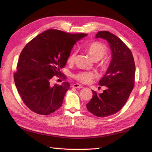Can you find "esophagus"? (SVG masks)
<instances>
[{"mask_svg": "<svg viewBox=\"0 0 152 152\" xmlns=\"http://www.w3.org/2000/svg\"><path fill=\"white\" fill-rule=\"evenodd\" d=\"M72 87L73 88H83V86H81V85L79 84H74Z\"/></svg>", "mask_w": 152, "mask_h": 152, "instance_id": "1", "label": "esophagus"}]
</instances>
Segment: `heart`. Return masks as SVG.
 I'll return each instance as SVG.
<instances>
[{
	"label": "heart",
	"instance_id": "b5f03b06",
	"mask_svg": "<svg viewBox=\"0 0 152 152\" xmlns=\"http://www.w3.org/2000/svg\"><path fill=\"white\" fill-rule=\"evenodd\" d=\"M88 53L90 54L91 58L95 61H98L101 60L102 58L104 57L107 53V48L104 44L99 42H94L91 43L87 48ZM77 55V51H73L69 55L67 58V62L68 63H73L75 61ZM99 68L101 69L106 70L108 67V62L106 61H102L99 64ZM73 77L77 81L86 84L90 82L91 79L94 77V74L91 72H80L73 75Z\"/></svg>",
	"mask_w": 152,
	"mask_h": 152
}]
</instances>
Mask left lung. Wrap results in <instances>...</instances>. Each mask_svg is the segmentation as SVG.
Segmentation results:
<instances>
[{
    "instance_id": "8db88e82",
    "label": "left lung",
    "mask_w": 152,
    "mask_h": 152,
    "mask_svg": "<svg viewBox=\"0 0 152 152\" xmlns=\"http://www.w3.org/2000/svg\"><path fill=\"white\" fill-rule=\"evenodd\" d=\"M95 37L108 42L112 58L104 76L99 82L100 86L107 89L102 94L92 90L93 97L86 108L94 115L104 117L119 112L126 102L134 87L135 65L132 51L116 35L101 31Z\"/></svg>"
}]
</instances>
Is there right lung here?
<instances>
[{
  "instance_id": "add662e5",
  "label": "right lung",
  "mask_w": 152,
  "mask_h": 152,
  "mask_svg": "<svg viewBox=\"0 0 152 152\" xmlns=\"http://www.w3.org/2000/svg\"><path fill=\"white\" fill-rule=\"evenodd\" d=\"M85 33H68L50 29L30 40L21 51L14 81L24 104L32 112L48 115L61 106L70 87L68 82L50 84L55 75H62L73 46Z\"/></svg>"
}]
</instances>
